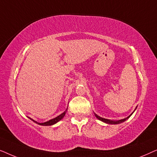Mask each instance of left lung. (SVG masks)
<instances>
[{"label": "left lung", "mask_w": 157, "mask_h": 157, "mask_svg": "<svg viewBox=\"0 0 157 157\" xmlns=\"http://www.w3.org/2000/svg\"><path fill=\"white\" fill-rule=\"evenodd\" d=\"M134 111H135V110H134ZM133 113H134V112H133ZM94 114H95L96 117L98 119H99L100 121H103V122H104V123L109 124H121V123H122V122L125 121L126 119H128V118H129V117H131V116H132V114H130L129 116H128V117L125 118V119H123L119 120V121H113V120H109V119H104V118L101 117H99V116H98L97 114H96V113H94Z\"/></svg>", "instance_id": "obj_1"}]
</instances>
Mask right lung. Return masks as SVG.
I'll return each mask as SVG.
<instances>
[{"label":"right lung","mask_w":157,"mask_h":157,"mask_svg":"<svg viewBox=\"0 0 157 157\" xmlns=\"http://www.w3.org/2000/svg\"><path fill=\"white\" fill-rule=\"evenodd\" d=\"M67 109H68V108H67ZM67 109H66V110L65 111H64L63 113H62L61 114H60L59 116H58L57 117L54 118V119H52L49 120V121H46V122H44V123H38V122L34 121L33 119H31V118H30V119H31L33 121L35 122V123L39 124V125H42V126H51V125H53V124H56L57 122H59V121H60V120H61L62 119H63V118L64 117V116H65V114H66V111H67Z\"/></svg>","instance_id":"obj_1"}]
</instances>
